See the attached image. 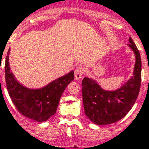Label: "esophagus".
<instances>
[{
  "label": "esophagus",
  "instance_id": "1",
  "mask_svg": "<svg viewBox=\"0 0 149 149\" xmlns=\"http://www.w3.org/2000/svg\"><path fill=\"white\" fill-rule=\"evenodd\" d=\"M83 72H84V70L82 67H77L76 70H75V79L77 80H79L81 79L82 77V75H83Z\"/></svg>",
  "mask_w": 149,
  "mask_h": 149
}]
</instances>
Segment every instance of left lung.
Segmentation results:
<instances>
[{
    "label": "left lung",
    "instance_id": "1",
    "mask_svg": "<svg viewBox=\"0 0 149 149\" xmlns=\"http://www.w3.org/2000/svg\"><path fill=\"white\" fill-rule=\"evenodd\" d=\"M127 45L136 58L132 76L115 90L104 89L97 80L85 77L82 79V102L85 113L92 123L108 125L120 120L132 109L141 85L142 61L139 51L131 37Z\"/></svg>",
    "mask_w": 149,
    "mask_h": 149
}]
</instances>
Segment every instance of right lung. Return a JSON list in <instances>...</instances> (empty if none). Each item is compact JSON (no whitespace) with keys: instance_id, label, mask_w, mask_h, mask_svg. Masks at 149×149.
I'll list each match as a JSON object with an SVG mask.
<instances>
[{"instance_id":"add662e5","label":"right lung","mask_w":149,"mask_h":149,"mask_svg":"<svg viewBox=\"0 0 149 149\" xmlns=\"http://www.w3.org/2000/svg\"><path fill=\"white\" fill-rule=\"evenodd\" d=\"M10 49L5 61V79L13 104L21 114L32 120L40 123L47 121L56 113L62 94L67 85L74 79V72L71 70L42 88H28L18 82L10 70Z\"/></svg>"}]
</instances>
